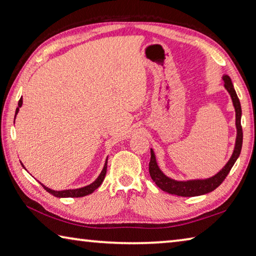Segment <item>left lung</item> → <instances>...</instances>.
I'll use <instances>...</instances> for the list:
<instances>
[{
  "mask_svg": "<svg viewBox=\"0 0 256 256\" xmlns=\"http://www.w3.org/2000/svg\"><path fill=\"white\" fill-rule=\"evenodd\" d=\"M222 79L224 81V88L227 89V92H229V94H230L234 107H235V112H236L237 138H236L235 149H234L232 158L229 159V162L226 164V166H224L222 170L218 172V174L210 177V178L180 182V180H174L170 178V177H167L162 170H159L157 162H156L154 154L152 149H151L150 150L151 158L149 162L150 176L154 183L157 184L158 188L164 190V192L170 194H175V196H203V194L212 192V190H216L224 180V178H226L227 175L229 174V172H230L232 167L234 166V164L236 162L237 158L240 157L242 144V124H240L242 107H240V99H238L235 89H234L230 78L228 76H224Z\"/></svg>",
  "mask_w": 256,
  "mask_h": 256,
  "instance_id": "1",
  "label": "left lung"
}]
</instances>
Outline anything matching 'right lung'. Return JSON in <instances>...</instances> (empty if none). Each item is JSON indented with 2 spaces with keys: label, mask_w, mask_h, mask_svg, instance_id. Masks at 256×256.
<instances>
[{
  "label": "right lung",
  "mask_w": 256,
  "mask_h": 256,
  "mask_svg": "<svg viewBox=\"0 0 256 256\" xmlns=\"http://www.w3.org/2000/svg\"><path fill=\"white\" fill-rule=\"evenodd\" d=\"M21 105H22V98H20V100L18 102V107H16V115L18 114L19 112V107H21ZM106 172H107V160L105 162V166H104L102 170L100 172V175L98 176V178L94 182V183H92L88 186H84V188H76V190H50L48 188H46L45 185L42 186L44 188L47 192L50 193L52 196H54L56 198H81V196H88V194H92L94 190L98 188L99 186L102 185L104 178H105L106 176Z\"/></svg>",
  "instance_id": "obj_1"
}]
</instances>
